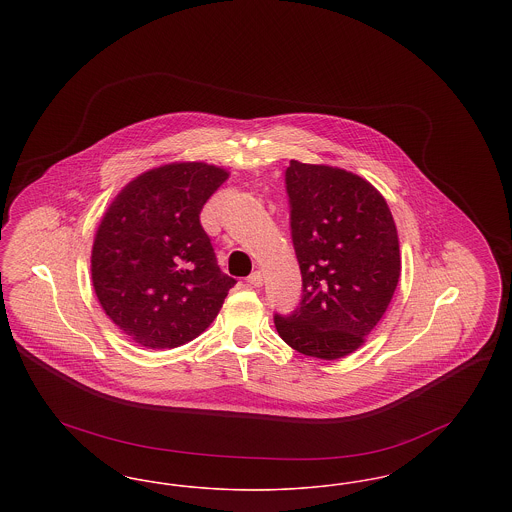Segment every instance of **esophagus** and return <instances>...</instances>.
Instances as JSON below:
<instances>
[{"instance_id": "obj_1", "label": "esophagus", "mask_w": 512, "mask_h": 512, "mask_svg": "<svg viewBox=\"0 0 512 512\" xmlns=\"http://www.w3.org/2000/svg\"><path fill=\"white\" fill-rule=\"evenodd\" d=\"M247 284L249 286H255V288H261L263 286V272L261 270H255L253 274L247 276Z\"/></svg>"}]
</instances>
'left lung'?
Returning <instances> with one entry per match:
<instances>
[{"label":"left lung","instance_id":"1","mask_svg":"<svg viewBox=\"0 0 512 512\" xmlns=\"http://www.w3.org/2000/svg\"><path fill=\"white\" fill-rule=\"evenodd\" d=\"M286 190L303 278L299 307L274 317L280 338L324 361L357 351L388 311L401 274L390 207L368 180L290 161Z\"/></svg>","mask_w":512,"mask_h":512}]
</instances>
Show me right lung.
<instances>
[{
  "instance_id": "1",
  "label": "right lung",
  "mask_w": 512,
  "mask_h": 512,
  "mask_svg": "<svg viewBox=\"0 0 512 512\" xmlns=\"http://www.w3.org/2000/svg\"><path fill=\"white\" fill-rule=\"evenodd\" d=\"M230 172L178 161L142 172L107 207L92 247L99 305L147 349L203 334L236 284L226 276L199 213Z\"/></svg>"
}]
</instances>
